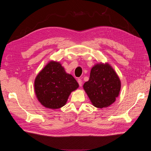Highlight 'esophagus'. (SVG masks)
Listing matches in <instances>:
<instances>
[{
  "label": "esophagus",
  "instance_id": "1",
  "mask_svg": "<svg viewBox=\"0 0 151 151\" xmlns=\"http://www.w3.org/2000/svg\"><path fill=\"white\" fill-rule=\"evenodd\" d=\"M77 82H78L79 86L81 87L82 84H83V82H82V80L81 79H77Z\"/></svg>",
  "mask_w": 151,
  "mask_h": 151
}]
</instances>
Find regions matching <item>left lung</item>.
Listing matches in <instances>:
<instances>
[{"instance_id":"8db88e82","label":"left lung","mask_w":151,"mask_h":151,"mask_svg":"<svg viewBox=\"0 0 151 151\" xmlns=\"http://www.w3.org/2000/svg\"><path fill=\"white\" fill-rule=\"evenodd\" d=\"M94 106L106 108L115 101L121 83L116 73L108 63H98L91 68L88 81L83 85Z\"/></svg>"}]
</instances>
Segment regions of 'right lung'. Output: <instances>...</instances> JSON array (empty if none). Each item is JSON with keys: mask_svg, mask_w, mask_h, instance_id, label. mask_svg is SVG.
I'll use <instances>...</instances> for the list:
<instances>
[{"mask_svg": "<svg viewBox=\"0 0 151 151\" xmlns=\"http://www.w3.org/2000/svg\"><path fill=\"white\" fill-rule=\"evenodd\" d=\"M79 88L74 77L67 74L59 62L50 61L36 76L35 94L45 108L58 109L64 106L72 91Z\"/></svg>", "mask_w": 151, "mask_h": 151, "instance_id": "add662e5", "label": "right lung"}]
</instances>
